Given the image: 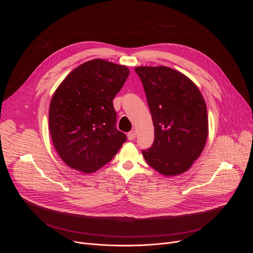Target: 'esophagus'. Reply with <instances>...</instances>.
<instances>
[{
  "instance_id": "34e87169",
  "label": "esophagus",
  "mask_w": 253,
  "mask_h": 253,
  "mask_svg": "<svg viewBox=\"0 0 253 253\" xmlns=\"http://www.w3.org/2000/svg\"><path fill=\"white\" fill-rule=\"evenodd\" d=\"M136 131L135 130H133V131H131V132H129L128 134H127V137H128V139L129 140H134L135 138H136Z\"/></svg>"
}]
</instances>
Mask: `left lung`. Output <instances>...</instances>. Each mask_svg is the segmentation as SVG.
Listing matches in <instances>:
<instances>
[{"label":"left lung","instance_id":"8db88e82","mask_svg":"<svg viewBox=\"0 0 253 253\" xmlns=\"http://www.w3.org/2000/svg\"><path fill=\"white\" fill-rule=\"evenodd\" d=\"M139 75L154 125V142L142 151L145 161L164 176L189 170L201 155L208 136L204 98L196 84L166 66H139Z\"/></svg>","mask_w":253,"mask_h":253}]
</instances>
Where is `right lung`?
Instances as JSON below:
<instances>
[{"instance_id":"add662e5","label":"right lung","mask_w":253,"mask_h":253,"mask_svg":"<svg viewBox=\"0 0 253 253\" xmlns=\"http://www.w3.org/2000/svg\"><path fill=\"white\" fill-rule=\"evenodd\" d=\"M130 71L102 59L85 62L66 76L53 94L49 130L67 166L93 173L118 153L126 135L117 130L113 99Z\"/></svg>"}]
</instances>
